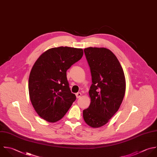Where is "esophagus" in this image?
Masks as SVG:
<instances>
[{"mask_svg":"<svg viewBox=\"0 0 157 157\" xmlns=\"http://www.w3.org/2000/svg\"><path fill=\"white\" fill-rule=\"evenodd\" d=\"M75 95H76V98H79L81 97L82 93H76Z\"/></svg>","mask_w":157,"mask_h":157,"instance_id":"34e87169","label":"esophagus"}]
</instances>
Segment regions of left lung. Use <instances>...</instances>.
Segmentation results:
<instances>
[{
	"label": "left lung",
	"mask_w": 157,
	"mask_h": 157,
	"mask_svg": "<svg viewBox=\"0 0 157 157\" xmlns=\"http://www.w3.org/2000/svg\"><path fill=\"white\" fill-rule=\"evenodd\" d=\"M90 67L92 85L91 103L83 110L86 123L93 128L105 124L118 111L123 101L126 81L123 70L115 55L105 48L84 49Z\"/></svg>",
	"instance_id": "8db88e82"
}]
</instances>
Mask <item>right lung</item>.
Returning <instances> with one entry per match:
<instances>
[{"mask_svg": "<svg viewBox=\"0 0 157 157\" xmlns=\"http://www.w3.org/2000/svg\"><path fill=\"white\" fill-rule=\"evenodd\" d=\"M83 55L82 48H52L42 53L34 63L29 78V93L33 107L44 120L58 121L75 101L66 72Z\"/></svg>", "mask_w": 157, "mask_h": 157, "instance_id": "add662e5", "label": "right lung"}]
</instances>
